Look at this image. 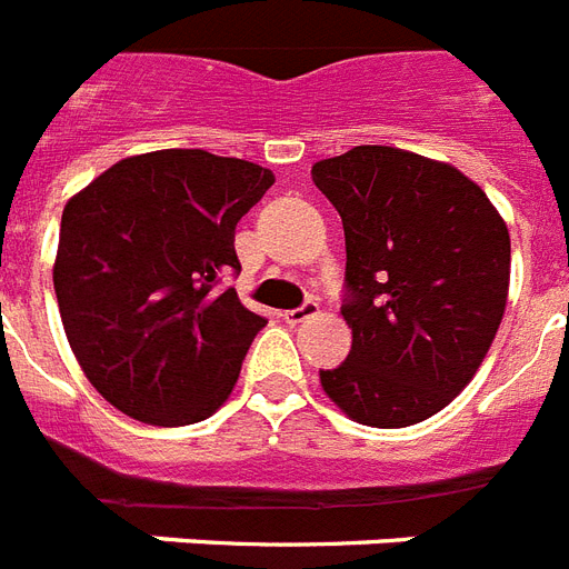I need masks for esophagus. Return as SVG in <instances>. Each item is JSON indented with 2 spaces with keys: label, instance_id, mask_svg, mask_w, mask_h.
Here are the masks:
<instances>
[{
  "label": "esophagus",
  "instance_id": "obj_1",
  "mask_svg": "<svg viewBox=\"0 0 569 569\" xmlns=\"http://www.w3.org/2000/svg\"><path fill=\"white\" fill-rule=\"evenodd\" d=\"M316 312H319V303H316V301H303L301 307H295V310H286L283 319L289 321V325H301V321L312 319Z\"/></svg>",
  "mask_w": 569,
  "mask_h": 569
}]
</instances>
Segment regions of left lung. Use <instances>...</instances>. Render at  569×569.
I'll use <instances>...</instances> for the list:
<instances>
[{
    "instance_id": "1",
    "label": "left lung",
    "mask_w": 569,
    "mask_h": 569,
    "mask_svg": "<svg viewBox=\"0 0 569 569\" xmlns=\"http://www.w3.org/2000/svg\"><path fill=\"white\" fill-rule=\"evenodd\" d=\"M346 230L351 351L321 387L355 422L407 428L449 405L493 342L508 227L451 164L363 144L312 164Z\"/></svg>"
}]
</instances>
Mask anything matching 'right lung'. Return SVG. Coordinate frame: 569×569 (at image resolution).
<instances>
[{
	"mask_svg": "<svg viewBox=\"0 0 569 569\" xmlns=\"http://www.w3.org/2000/svg\"><path fill=\"white\" fill-rule=\"evenodd\" d=\"M274 177L244 159L159 150L123 159L64 206L52 280L76 360L147 425L200 422L230 396L266 316L239 274L236 223Z\"/></svg>",
	"mask_w": 569,
	"mask_h": 569,
	"instance_id": "right-lung-1",
	"label": "right lung"
}]
</instances>
